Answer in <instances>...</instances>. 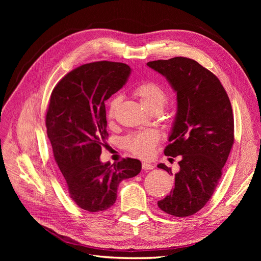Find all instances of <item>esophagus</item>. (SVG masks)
I'll use <instances>...</instances> for the list:
<instances>
[{
  "instance_id": "esophagus-1",
  "label": "esophagus",
  "mask_w": 261,
  "mask_h": 261,
  "mask_svg": "<svg viewBox=\"0 0 261 261\" xmlns=\"http://www.w3.org/2000/svg\"><path fill=\"white\" fill-rule=\"evenodd\" d=\"M141 167H143V169L144 170H152L154 167H153V164H151V163H149V162H143V165H141Z\"/></svg>"
}]
</instances>
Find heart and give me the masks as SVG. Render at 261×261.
<instances>
[{"instance_id": "1", "label": "heart", "mask_w": 261, "mask_h": 261, "mask_svg": "<svg viewBox=\"0 0 261 261\" xmlns=\"http://www.w3.org/2000/svg\"><path fill=\"white\" fill-rule=\"evenodd\" d=\"M134 94L139 99L147 110L159 108L162 110L167 102V92L160 85L153 82H145L135 87ZM121 102V96H114L109 101L107 108V115L109 120L113 118L116 109ZM159 140V134L155 130H144L133 133L126 136L123 140L124 147L140 158H149L153 154L155 145Z\"/></svg>"}]
</instances>
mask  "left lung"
<instances>
[{"instance_id": "obj_1", "label": "left lung", "mask_w": 261, "mask_h": 261, "mask_svg": "<svg viewBox=\"0 0 261 261\" xmlns=\"http://www.w3.org/2000/svg\"><path fill=\"white\" fill-rule=\"evenodd\" d=\"M176 92L177 111L164 154L180 155L173 191L158 201L171 216L184 218L206 204L222 175L234 143L230 99L218 77L187 58L148 62ZM158 168L172 174L164 163Z\"/></svg>"}]
</instances>
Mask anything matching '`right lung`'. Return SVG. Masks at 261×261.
Listing matches in <instances>:
<instances>
[{
    "label": "right lung",
    "mask_w": 261,
    "mask_h": 261,
    "mask_svg": "<svg viewBox=\"0 0 261 261\" xmlns=\"http://www.w3.org/2000/svg\"><path fill=\"white\" fill-rule=\"evenodd\" d=\"M132 69L124 63L101 61L69 72L54 87L45 117L54 159L78 207L89 212L112 207L117 187L141 170L137 159L102 163L109 134L105 102L127 82Z\"/></svg>",
    "instance_id": "obj_1"
}]
</instances>
